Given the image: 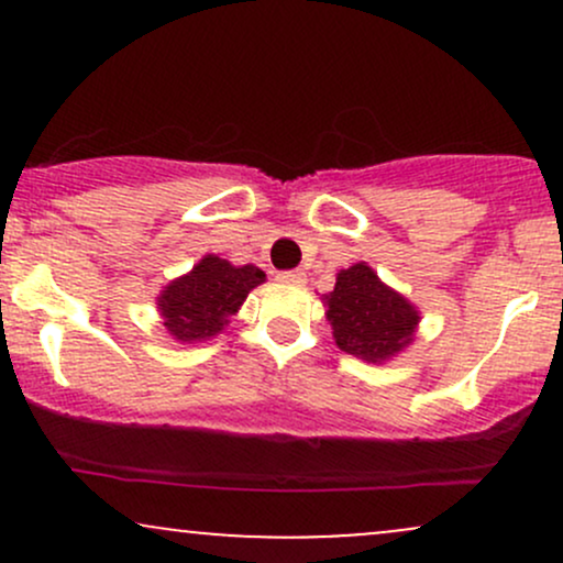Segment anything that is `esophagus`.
<instances>
[{
	"label": "esophagus",
	"mask_w": 563,
	"mask_h": 563,
	"mask_svg": "<svg viewBox=\"0 0 563 563\" xmlns=\"http://www.w3.org/2000/svg\"><path fill=\"white\" fill-rule=\"evenodd\" d=\"M277 280H280V283H303V280H307V275H303L301 269H290V273H277Z\"/></svg>",
	"instance_id": "1"
}]
</instances>
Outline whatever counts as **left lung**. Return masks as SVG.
Listing matches in <instances>:
<instances>
[{
	"label": "left lung",
	"instance_id": "8db88e82",
	"mask_svg": "<svg viewBox=\"0 0 563 563\" xmlns=\"http://www.w3.org/2000/svg\"><path fill=\"white\" fill-rule=\"evenodd\" d=\"M325 320L341 352L384 365L416 341L421 312L407 296L386 286L367 262L339 269L331 294H322Z\"/></svg>",
	"mask_w": 563,
	"mask_h": 563
}]
</instances>
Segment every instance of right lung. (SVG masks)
I'll list each match as a JSON object with an SVG mask.
<instances>
[{"instance_id": "right-lung-1", "label": "right lung", "mask_w": 563, "mask_h": 563, "mask_svg": "<svg viewBox=\"0 0 563 563\" xmlns=\"http://www.w3.org/2000/svg\"><path fill=\"white\" fill-rule=\"evenodd\" d=\"M267 280L254 264H235L217 254H206L190 273L174 277L156 296L166 333L179 344H200L230 325L245 296Z\"/></svg>"}]
</instances>
